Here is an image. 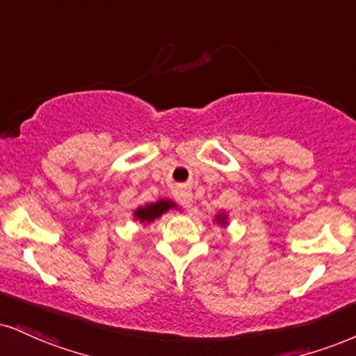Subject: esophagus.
Wrapping results in <instances>:
<instances>
[{
  "label": "esophagus",
  "instance_id": "1",
  "mask_svg": "<svg viewBox=\"0 0 356 356\" xmlns=\"http://www.w3.org/2000/svg\"><path fill=\"white\" fill-rule=\"evenodd\" d=\"M175 199L181 202L182 207L191 209L192 204H194V197H192V192L187 189H177L175 191Z\"/></svg>",
  "mask_w": 356,
  "mask_h": 356
}]
</instances>
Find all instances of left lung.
I'll use <instances>...</instances> for the list:
<instances>
[{
    "mask_svg": "<svg viewBox=\"0 0 356 356\" xmlns=\"http://www.w3.org/2000/svg\"><path fill=\"white\" fill-rule=\"evenodd\" d=\"M216 222H217V224H219V225H227V216H225V213H224V212L217 213V216H216Z\"/></svg>",
    "mask_w": 356,
    "mask_h": 356,
    "instance_id": "8db88e82",
    "label": "left lung"
}]
</instances>
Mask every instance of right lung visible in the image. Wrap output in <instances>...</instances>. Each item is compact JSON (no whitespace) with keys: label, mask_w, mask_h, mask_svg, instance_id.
<instances>
[{"label":"right lung","mask_w":356,"mask_h":356,"mask_svg":"<svg viewBox=\"0 0 356 356\" xmlns=\"http://www.w3.org/2000/svg\"><path fill=\"white\" fill-rule=\"evenodd\" d=\"M177 207L175 202L172 200H165V199H161L157 200V202H152V204H145L143 207H137L134 211V219L139 220L140 224H151L152 220L159 219L162 213H165L167 211H170V209Z\"/></svg>","instance_id":"obj_1"}]
</instances>
